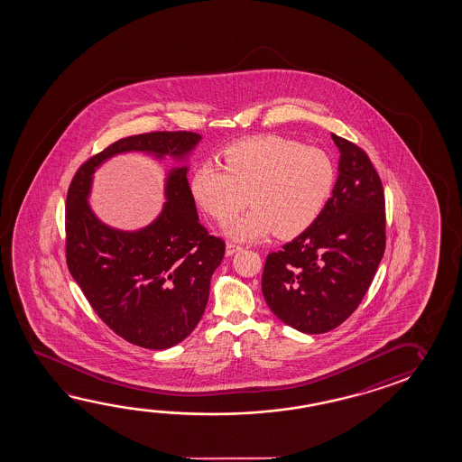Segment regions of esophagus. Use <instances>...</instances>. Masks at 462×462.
<instances>
[{
	"label": "esophagus",
	"instance_id": "esophagus-1",
	"mask_svg": "<svg viewBox=\"0 0 462 462\" xmlns=\"http://www.w3.org/2000/svg\"><path fill=\"white\" fill-rule=\"evenodd\" d=\"M241 251V247L239 245H236L233 243L226 244V257H231V255H235L236 252Z\"/></svg>",
	"mask_w": 462,
	"mask_h": 462
}]
</instances>
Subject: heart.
<instances>
[{
    "label": "heart",
    "mask_w": 462,
    "mask_h": 462,
    "mask_svg": "<svg viewBox=\"0 0 462 462\" xmlns=\"http://www.w3.org/2000/svg\"><path fill=\"white\" fill-rule=\"evenodd\" d=\"M335 184V166L321 150L276 135L239 142L202 162L190 178V192L210 217L226 219L244 204L252 208L229 219L223 231L252 241L273 231L288 237L310 226Z\"/></svg>",
    "instance_id": "heart-1"
}]
</instances>
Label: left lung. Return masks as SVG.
Listing matches in <instances>:
<instances>
[{"mask_svg": "<svg viewBox=\"0 0 462 462\" xmlns=\"http://www.w3.org/2000/svg\"><path fill=\"white\" fill-rule=\"evenodd\" d=\"M337 178L312 225L266 257L262 292L298 331L337 328L365 296L384 252V194L367 153L331 134Z\"/></svg>", "mask_w": 462, "mask_h": 462, "instance_id": "obj_1", "label": "left lung"}]
</instances>
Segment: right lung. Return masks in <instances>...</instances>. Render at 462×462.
<instances>
[{"mask_svg":"<svg viewBox=\"0 0 462 462\" xmlns=\"http://www.w3.org/2000/svg\"><path fill=\"white\" fill-rule=\"evenodd\" d=\"M200 141L194 133L125 137L82 164L68 190L70 274L98 317L145 349H168L194 331L208 302L211 274L225 257V243L200 225L189 188V160ZM123 152L175 162L165 173L162 211L139 230L106 226L88 202L94 171Z\"/></svg>","mask_w":462,"mask_h":462,"instance_id":"1","label":"right lung"}]
</instances>
